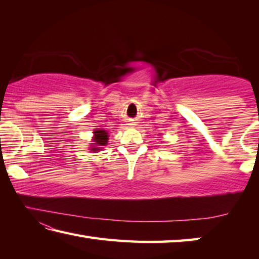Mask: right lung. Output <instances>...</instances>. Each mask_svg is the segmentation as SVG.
<instances>
[{
    "label": "right lung",
    "mask_w": 259,
    "mask_h": 259,
    "mask_svg": "<svg viewBox=\"0 0 259 259\" xmlns=\"http://www.w3.org/2000/svg\"><path fill=\"white\" fill-rule=\"evenodd\" d=\"M94 145H91L93 147L90 148L93 152H97L102 150V146H105L107 144L108 140V133L103 129H98L94 131Z\"/></svg>",
    "instance_id": "add662e5"
}]
</instances>
